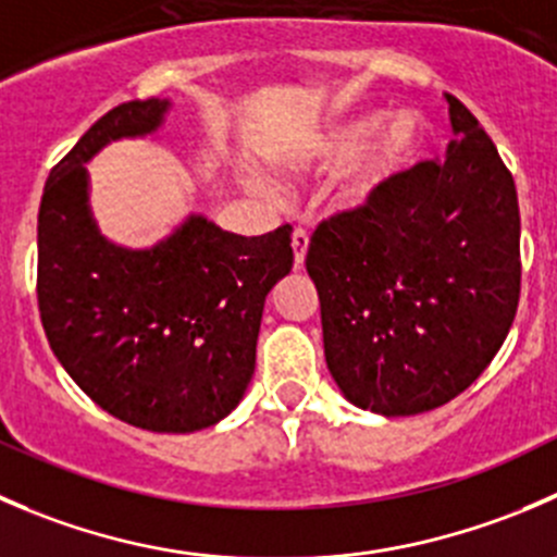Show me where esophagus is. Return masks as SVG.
Instances as JSON below:
<instances>
[{
    "label": "esophagus",
    "instance_id": "esophagus-1",
    "mask_svg": "<svg viewBox=\"0 0 557 557\" xmlns=\"http://www.w3.org/2000/svg\"><path fill=\"white\" fill-rule=\"evenodd\" d=\"M290 247H294V267L301 269L307 256V247H310V234L305 228H296L294 236H290Z\"/></svg>",
    "mask_w": 557,
    "mask_h": 557
}]
</instances>
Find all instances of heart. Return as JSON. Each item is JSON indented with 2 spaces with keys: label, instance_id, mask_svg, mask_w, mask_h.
Returning <instances> with one entry per match:
<instances>
[{
  "label": "heart",
  "instance_id": "obj_1",
  "mask_svg": "<svg viewBox=\"0 0 557 557\" xmlns=\"http://www.w3.org/2000/svg\"><path fill=\"white\" fill-rule=\"evenodd\" d=\"M424 147V122L416 113H397L386 108H367L337 124L301 154L294 171H334L355 160L339 180L334 201L343 212H364L413 169Z\"/></svg>",
  "mask_w": 557,
  "mask_h": 557
}]
</instances>
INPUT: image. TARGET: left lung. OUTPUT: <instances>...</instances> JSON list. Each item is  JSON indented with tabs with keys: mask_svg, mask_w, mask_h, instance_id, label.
Masks as SVG:
<instances>
[{
	"mask_svg": "<svg viewBox=\"0 0 557 557\" xmlns=\"http://www.w3.org/2000/svg\"><path fill=\"white\" fill-rule=\"evenodd\" d=\"M446 102V160L413 165L372 209L323 220L307 250L329 372L348 403L381 416L466 392L520 301L515 180L479 119Z\"/></svg>",
	"mask_w": 557,
	"mask_h": 557,
	"instance_id": "obj_1",
	"label": "left lung"
}]
</instances>
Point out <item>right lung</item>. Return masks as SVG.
<instances>
[{
	"label": "right lung",
	"instance_id": "1",
	"mask_svg": "<svg viewBox=\"0 0 557 557\" xmlns=\"http://www.w3.org/2000/svg\"><path fill=\"white\" fill-rule=\"evenodd\" d=\"M171 100L111 108L51 171L37 214V305L67 375L111 416L152 433L212 428L245 397L263 301L294 267L290 225L236 236L190 214L133 250L100 234L86 163L158 133Z\"/></svg>",
	"mask_w": 557,
	"mask_h": 557
}]
</instances>
